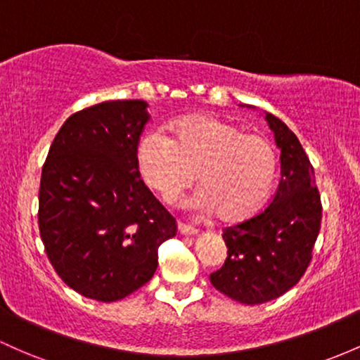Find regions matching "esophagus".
<instances>
[{
    "label": "esophagus",
    "mask_w": 360,
    "mask_h": 360,
    "mask_svg": "<svg viewBox=\"0 0 360 360\" xmlns=\"http://www.w3.org/2000/svg\"><path fill=\"white\" fill-rule=\"evenodd\" d=\"M177 231H179V234L183 236H196L198 234V229L191 227V225H186V224H177Z\"/></svg>",
    "instance_id": "34e87169"
}]
</instances>
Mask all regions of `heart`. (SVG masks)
I'll list each match as a JSON object with an SVG mask.
<instances>
[{"mask_svg": "<svg viewBox=\"0 0 360 360\" xmlns=\"http://www.w3.org/2000/svg\"><path fill=\"white\" fill-rule=\"evenodd\" d=\"M143 133L136 147L138 171L167 203L195 181L201 188L186 207L219 213L224 220L250 217L270 195L278 169L276 150L266 136L246 133L231 121L200 114Z\"/></svg>", "mask_w": 360, "mask_h": 360, "instance_id": "1", "label": "heart"}]
</instances>
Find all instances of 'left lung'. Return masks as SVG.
<instances>
[{
    "label": "left lung",
    "mask_w": 360,
    "mask_h": 360,
    "mask_svg": "<svg viewBox=\"0 0 360 360\" xmlns=\"http://www.w3.org/2000/svg\"><path fill=\"white\" fill-rule=\"evenodd\" d=\"M264 120L280 148L278 188L258 215L224 229L227 258L210 275L217 290L251 306L274 301L301 280L321 225V200L302 145L274 114L264 112Z\"/></svg>",
    "instance_id": "obj_1"
}]
</instances>
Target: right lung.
<instances>
[{
    "label": "right lung",
    "mask_w": 360,
    "mask_h": 360,
    "mask_svg": "<svg viewBox=\"0 0 360 360\" xmlns=\"http://www.w3.org/2000/svg\"><path fill=\"white\" fill-rule=\"evenodd\" d=\"M147 108L105 101L71 114L42 167L39 231L47 258L66 285L94 301H120L143 287L159 246L177 232L138 171Z\"/></svg>",
    "instance_id": "1"
}]
</instances>
